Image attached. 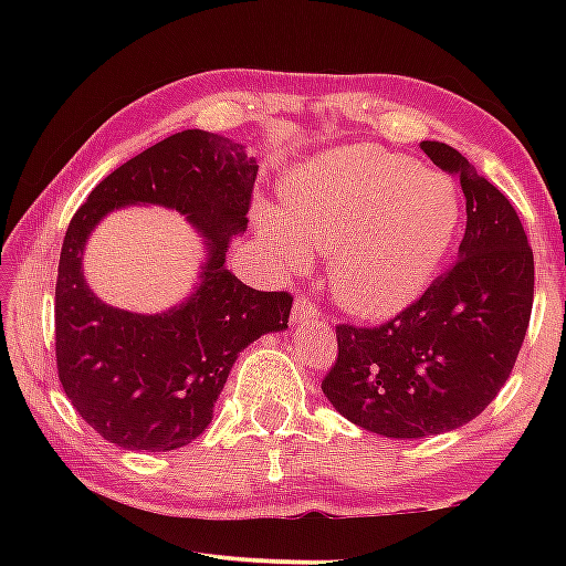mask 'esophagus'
I'll return each instance as SVG.
<instances>
[{
    "label": "esophagus",
    "instance_id": "esophagus-1",
    "mask_svg": "<svg viewBox=\"0 0 566 566\" xmlns=\"http://www.w3.org/2000/svg\"><path fill=\"white\" fill-rule=\"evenodd\" d=\"M314 317H319V306L306 300V296H300V300L294 302V310H292V324L312 322Z\"/></svg>",
    "mask_w": 566,
    "mask_h": 566
}]
</instances>
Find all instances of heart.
Returning a JSON list of instances; mask_svg holds the SVG:
<instances>
[{"instance_id":"obj_1","label":"heart","mask_w":566,"mask_h":566,"mask_svg":"<svg viewBox=\"0 0 566 566\" xmlns=\"http://www.w3.org/2000/svg\"><path fill=\"white\" fill-rule=\"evenodd\" d=\"M452 181L377 147H342L290 179L282 214L262 209L256 229L290 270L310 249L329 252L337 302L364 319L391 317L434 280L459 227Z\"/></svg>"}]
</instances>
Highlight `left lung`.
<instances>
[{
  "instance_id": "obj_1",
  "label": "left lung",
  "mask_w": 566,
  "mask_h": 566,
  "mask_svg": "<svg viewBox=\"0 0 566 566\" xmlns=\"http://www.w3.org/2000/svg\"><path fill=\"white\" fill-rule=\"evenodd\" d=\"M419 147L467 197L459 260L379 327L337 324V359L322 379L342 417L391 439L482 415L512 375L534 302V254L510 199L454 147Z\"/></svg>"
}]
</instances>
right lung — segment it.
Returning a JSON list of instances; mask_svg holds the SVG:
<instances>
[{"label": "right lung", "instance_id": "add662e5", "mask_svg": "<svg viewBox=\"0 0 566 566\" xmlns=\"http://www.w3.org/2000/svg\"><path fill=\"white\" fill-rule=\"evenodd\" d=\"M256 161L237 142L187 129L161 139L92 189L66 227L54 290L56 371L94 432L124 449L169 452L212 421L237 354L286 329L290 292H260L227 270L247 229ZM161 203L187 213L208 239L203 282L165 315L104 305L83 282L81 252L112 208Z\"/></svg>", "mask_w": 566, "mask_h": 566}]
</instances>
